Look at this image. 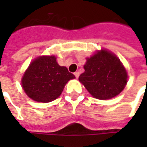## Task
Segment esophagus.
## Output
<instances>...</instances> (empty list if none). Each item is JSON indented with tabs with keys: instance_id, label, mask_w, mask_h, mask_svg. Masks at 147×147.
I'll list each match as a JSON object with an SVG mask.
<instances>
[{
	"instance_id": "34e87169",
	"label": "esophagus",
	"mask_w": 147,
	"mask_h": 147,
	"mask_svg": "<svg viewBox=\"0 0 147 147\" xmlns=\"http://www.w3.org/2000/svg\"><path fill=\"white\" fill-rule=\"evenodd\" d=\"M74 75H75V77L78 78L79 77V72H75V73H74Z\"/></svg>"
}]
</instances>
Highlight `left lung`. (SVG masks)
I'll use <instances>...</instances> for the list:
<instances>
[{
  "instance_id": "8db88e82",
  "label": "left lung",
  "mask_w": 147,
  "mask_h": 147,
  "mask_svg": "<svg viewBox=\"0 0 147 147\" xmlns=\"http://www.w3.org/2000/svg\"><path fill=\"white\" fill-rule=\"evenodd\" d=\"M84 73L78 80L93 97L108 100L124 89L127 82V71L115 54L107 50L96 51L87 59Z\"/></svg>"
}]
</instances>
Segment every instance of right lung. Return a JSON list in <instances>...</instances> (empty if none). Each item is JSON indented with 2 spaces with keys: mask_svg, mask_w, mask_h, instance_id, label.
<instances>
[{
  "mask_svg": "<svg viewBox=\"0 0 147 147\" xmlns=\"http://www.w3.org/2000/svg\"><path fill=\"white\" fill-rule=\"evenodd\" d=\"M75 76L65 66H59L54 55L39 56L29 65L21 83L28 97L47 103L58 98L65 84Z\"/></svg>",
  "mask_w": 147,
  "mask_h": 147,
  "instance_id": "right-lung-1",
  "label": "right lung"
}]
</instances>
